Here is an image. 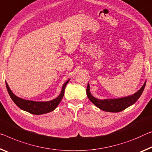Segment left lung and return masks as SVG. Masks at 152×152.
<instances>
[{
    "mask_svg": "<svg viewBox=\"0 0 152 152\" xmlns=\"http://www.w3.org/2000/svg\"><path fill=\"white\" fill-rule=\"evenodd\" d=\"M145 84L146 83H144L143 86L134 95L126 97L115 99L100 100L93 97L90 93V90H89L90 87H89L88 83L87 88H86V94H87V97L89 100L99 109L105 111V112H119L131 106V105L134 104L138 100V99L140 97L142 93H143L144 88H145Z\"/></svg>",
    "mask_w": 152,
    "mask_h": 152,
    "instance_id": "left-lung-1",
    "label": "left lung"
}]
</instances>
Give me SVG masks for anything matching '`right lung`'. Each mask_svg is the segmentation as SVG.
<instances>
[{
    "label": "right lung",
    "mask_w": 152,
    "mask_h": 152,
    "mask_svg": "<svg viewBox=\"0 0 152 152\" xmlns=\"http://www.w3.org/2000/svg\"><path fill=\"white\" fill-rule=\"evenodd\" d=\"M69 80H68L64 83V85L62 86L61 92L58 97L53 100L45 102H33V101L25 100L23 99L19 98L12 93V91H11V89L9 88V86L7 85L6 82L5 83L7 91H8V93L9 94V96H10L11 99L13 100V102L15 103L20 109L24 111H26V112L30 113V114L35 115H40L52 112V111H53L55 108L57 107V105H59V103L61 102L62 98L64 97L65 88H66L67 84L68 83Z\"/></svg>",
    "instance_id": "1"
}]
</instances>
